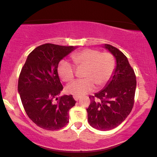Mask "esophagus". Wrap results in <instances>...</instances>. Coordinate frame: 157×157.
<instances>
[{"instance_id": "obj_1", "label": "esophagus", "mask_w": 157, "mask_h": 157, "mask_svg": "<svg viewBox=\"0 0 157 157\" xmlns=\"http://www.w3.org/2000/svg\"><path fill=\"white\" fill-rule=\"evenodd\" d=\"M73 98L74 100L75 101H78V100L79 99V96H76V95H73Z\"/></svg>"}]
</instances>
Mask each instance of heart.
I'll list each match as a JSON object with an SVG mask.
<instances>
[{"label":"heart","instance_id":"b5f03b06","mask_svg":"<svg viewBox=\"0 0 157 157\" xmlns=\"http://www.w3.org/2000/svg\"><path fill=\"white\" fill-rule=\"evenodd\" d=\"M75 65L78 69L84 68V79L74 81L66 87L67 93L82 96L94 90V85L101 88L109 82L115 70L116 62L114 56L108 52H101L95 49H84L71 56ZM59 78L69 82L75 77L74 66L66 60H62L57 67Z\"/></svg>","mask_w":157,"mask_h":157}]
</instances>
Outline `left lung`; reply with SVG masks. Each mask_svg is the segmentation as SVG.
<instances>
[{
  "instance_id": "1",
  "label": "left lung",
  "mask_w": 157,
  "mask_h": 157,
  "mask_svg": "<svg viewBox=\"0 0 157 157\" xmlns=\"http://www.w3.org/2000/svg\"><path fill=\"white\" fill-rule=\"evenodd\" d=\"M103 47L113 55L116 67L105 87L94 96H90L91 102L87 112L90 126L101 131H107L120 125L131 112L136 81L127 57L113 46L105 44Z\"/></svg>"
}]
</instances>
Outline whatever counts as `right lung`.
Returning <instances> with one entry per match:
<instances>
[{"instance_id":"obj_1","label":"right lung","mask_w":157,"mask_h":157,"mask_svg":"<svg viewBox=\"0 0 157 157\" xmlns=\"http://www.w3.org/2000/svg\"><path fill=\"white\" fill-rule=\"evenodd\" d=\"M76 48L43 44L28 55L21 70L17 91L22 104L28 117L44 129H59L69 122L68 112L76 101L72 94L56 98L63 89L57 67L59 61Z\"/></svg>"}]
</instances>
